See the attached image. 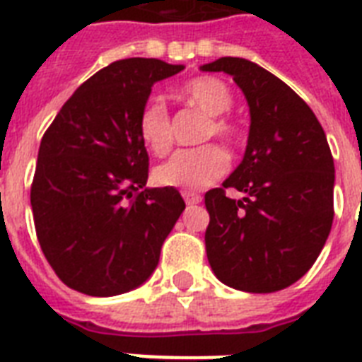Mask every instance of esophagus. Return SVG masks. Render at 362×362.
<instances>
[{
    "label": "esophagus",
    "mask_w": 362,
    "mask_h": 362,
    "mask_svg": "<svg viewBox=\"0 0 362 362\" xmlns=\"http://www.w3.org/2000/svg\"><path fill=\"white\" fill-rule=\"evenodd\" d=\"M182 197H184L186 204H199L203 201V197H201L199 193L189 192V189H184V192H182Z\"/></svg>",
    "instance_id": "1"
}]
</instances>
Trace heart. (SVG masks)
Wrapping results in <instances>:
<instances>
[{
    "mask_svg": "<svg viewBox=\"0 0 362 362\" xmlns=\"http://www.w3.org/2000/svg\"><path fill=\"white\" fill-rule=\"evenodd\" d=\"M182 95L187 103L206 115V124L201 131V141L218 136L227 144H235L238 139V125L226 115L231 110L235 95L226 82L216 76H199L182 88ZM139 135L144 146L156 156H165L173 146L175 129L167 105L159 95H152L142 105L139 115ZM229 169V156L218 144L180 150L165 163L158 165L153 178L161 186L199 189L214 184Z\"/></svg>",
    "mask_w": 362,
    "mask_h": 362,
    "instance_id": "b5f03b06",
    "label": "heart"
}]
</instances>
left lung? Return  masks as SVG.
<instances>
[{
    "label": "left lung",
    "instance_id": "left-lung-1",
    "mask_svg": "<svg viewBox=\"0 0 362 362\" xmlns=\"http://www.w3.org/2000/svg\"><path fill=\"white\" fill-rule=\"evenodd\" d=\"M233 76L250 105L246 153L204 204L206 257L226 286L274 293L303 278L325 246L334 218V161L308 105L278 76L244 58L201 67ZM227 189L245 193L240 202Z\"/></svg>",
    "mask_w": 362,
    "mask_h": 362
}]
</instances>
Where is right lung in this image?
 Masks as SVG:
<instances>
[{"mask_svg":"<svg viewBox=\"0 0 362 362\" xmlns=\"http://www.w3.org/2000/svg\"><path fill=\"white\" fill-rule=\"evenodd\" d=\"M182 69L156 58L115 62L65 101L42 135L30 195L37 240L75 291L112 297L141 286L186 209L175 187H146L139 135L152 86Z\"/></svg>","mask_w":362,"mask_h":362,"instance_id":"obj_1","label":"right lung"}]
</instances>
